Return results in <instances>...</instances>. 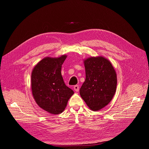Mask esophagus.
<instances>
[{
    "label": "esophagus",
    "instance_id": "1",
    "mask_svg": "<svg viewBox=\"0 0 149 149\" xmlns=\"http://www.w3.org/2000/svg\"><path fill=\"white\" fill-rule=\"evenodd\" d=\"M74 89L75 91L78 92L79 91V85H75L74 87Z\"/></svg>",
    "mask_w": 149,
    "mask_h": 149
}]
</instances>
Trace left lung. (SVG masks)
<instances>
[{
  "mask_svg": "<svg viewBox=\"0 0 149 149\" xmlns=\"http://www.w3.org/2000/svg\"><path fill=\"white\" fill-rule=\"evenodd\" d=\"M86 79L80 94L93 111L107 106L113 97L117 79L111 63L103 57H90L84 61Z\"/></svg>",
  "mask_w": 149,
  "mask_h": 149,
  "instance_id": "8db88e82",
  "label": "left lung"
}]
</instances>
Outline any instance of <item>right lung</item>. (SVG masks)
<instances>
[{
	"mask_svg": "<svg viewBox=\"0 0 149 149\" xmlns=\"http://www.w3.org/2000/svg\"><path fill=\"white\" fill-rule=\"evenodd\" d=\"M66 57H46L38 63L31 74V89L36 102L52 114L63 111L74 93L65 84L61 73Z\"/></svg>",
	"mask_w": 149,
	"mask_h": 149,
	"instance_id": "right-lung-1",
	"label": "right lung"
}]
</instances>
